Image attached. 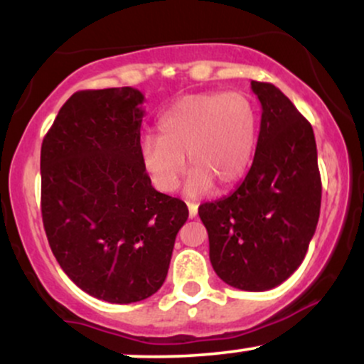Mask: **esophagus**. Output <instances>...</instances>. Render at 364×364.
I'll return each mask as SVG.
<instances>
[{"instance_id": "esophagus-1", "label": "esophagus", "mask_w": 364, "mask_h": 364, "mask_svg": "<svg viewBox=\"0 0 364 364\" xmlns=\"http://www.w3.org/2000/svg\"><path fill=\"white\" fill-rule=\"evenodd\" d=\"M186 205H188V212H190V217L193 219V217H196V214H198V205L193 202H188Z\"/></svg>"}]
</instances>
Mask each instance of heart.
Returning a JSON list of instances; mask_svg holds the SVG:
<instances>
[{"label":"heart","instance_id":"1","mask_svg":"<svg viewBox=\"0 0 364 364\" xmlns=\"http://www.w3.org/2000/svg\"><path fill=\"white\" fill-rule=\"evenodd\" d=\"M161 136L140 141V162L154 188L171 193L185 171L186 193L203 195L214 183L229 185L248 166L257 135V114L241 92L186 95L159 119Z\"/></svg>","mask_w":364,"mask_h":364}]
</instances>
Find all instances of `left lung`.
Returning <instances> with one entry per match:
<instances>
[{
  "mask_svg": "<svg viewBox=\"0 0 364 364\" xmlns=\"http://www.w3.org/2000/svg\"><path fill=\"white\" fill-rule=\"evenodd\" d=\"M262 104L253 164L229 196L198 207L215 274L241 291H269L296 272L320 217L311 124L272 83L252 82Z\"/></svg>",
  "mask_w": 364,
  "mask_h": 364,
  "instance_id": "obj_1",
  "label": "left lung"
}]
</instances>
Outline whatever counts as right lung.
<instances>
[{
    "label": "right lung",
    "instance_id": "add662e5",
    "mask_svg": "<svg viewBox=\"0 0 364 364\" xmlns=\"http://www.w3.org/2000/svg\"><path fill=\"white\" fill-rule=\"evenodd\" d=\"M144 94L75 92L41 147V210L53 255L94 298L147 299L168 275L186 203L159 193L140 162Z\"/></svg>",
    "mask_w": 364,
    "mask_h": 364
}]
</instances>
